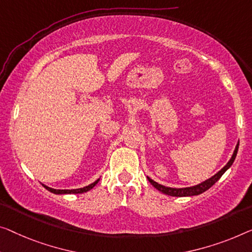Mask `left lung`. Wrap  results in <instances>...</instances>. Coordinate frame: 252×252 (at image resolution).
<instances>
[{"label":"left lung","mask_w":252,"mask_h":252,"mask_svg":"<svg viewBox=\"0 0 252 252\" xmlns=\"http://www.w3.org/2000/svg\"><path fill=\"white\" fill-rule=\"evenodd\" d=\"M238 149H239V142L236 144V147L234 149V153L233 155H232L231 159L228 160L227 164L225 165V166L222 168V170L217 172L215 175H213L212 178H209L206 180V181L199 183L197 186H193V187H188V188H170V187H165L159 185V183H157L154 181L147 176L148 181L152 183L153 187H155L157 190L160 191V192H163L164 194H167V196H172V197H189V196H198V194H200L202 192H205L206 190H208L210 187H213L215 183L219 181L220 179V176H222L225 172H226L228 168L231 167V165L233 164L235 157H236V154H238Z\"/></svg>","instance_id":"1"}]
</instances>
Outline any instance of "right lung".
<instances>
[{
    "label": "right lung",
    "mask_w": 252,
    "mask_h": 252,
    "mask_svg": "<svg viewBox=\"0 0 252 252\" xmlns=\"http://www.w3.org/2000/svg\"><path fill=\"white\" fill-rule=\"evenodd\" d=\"M99 179L96 180L95 182H93L92 185H89L87 187H84V188H80V189H72V190H58V189H53V188H50L47 186H44V188H46L48 191H51V192H53L55 194H66V193H84V192H87L90 189H93L94 187H95L97 183H98Z\"/></svg>",
    "instance_id": "right-lung-1"
}]
</instances>
